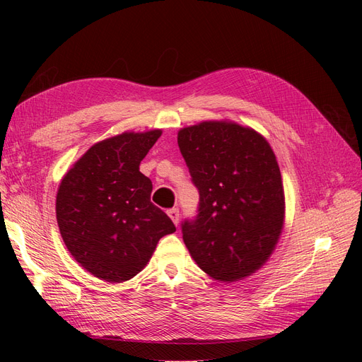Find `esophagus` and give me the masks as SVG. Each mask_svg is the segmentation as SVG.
I'll return each instance as SVG.
<instances>
[{
	"instance_id": "34e87169",
	"label": "esophagus",
	"mask_w": 362,
	"mask_h": 362,
	"mask_svg": "<svg viewBox=\"0 0 362 362\" xmlns=\"http://www.w3.org/2000/svg\"><path fill=\"white\" fill-rule=\"evenodd\" d=\"M168 216L172 218V222L175 225H180V210L178 208H170V210H168Z\"/></svg>"
}]
</instances>
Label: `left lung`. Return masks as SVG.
<instances>
[{"label": "left lung", "instance_id": "8db88e82", "mask_svg": "<svg viewBox=\"0 0 362 362\" xmlns=\"http://www.w3.org/2000/svg\"><path fill=\"white\" fill-rule=\"evenodd\" d=\"M178 146L199 190V213L182 223L192 258L216 281L255 273L272 255L286 218L281 170L266 137L233 120L178 131Z\"/></svg>", "mask_w": 362, "mask_h": 362}]
</instances>
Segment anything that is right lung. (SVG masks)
Segmentation results:
<instances>
[{"mask_svg": "<svg viewBox=\"0 0 362 362\" xmlns=\"http://www.w3.org/2000/svg\"><path fill=\"white\" fill-rule=\"evenodd\" d=\"M161 133L125 131L98 141L59 185L56 216L63 242L98 279L117 284L134 278L158 240L177 229L151 202L152 182L139 169Z\"/></svg>", "mask_w": 362, "mask_h": 362, "instance_id": "add662e5", "label": "right lung"}]
</instances>
